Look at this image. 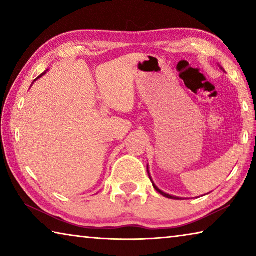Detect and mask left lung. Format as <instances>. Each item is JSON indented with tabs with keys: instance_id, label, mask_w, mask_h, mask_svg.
Masks as SVG:
<instances>
[{
	"instance_id": "left-lung-1",
	"label": "left lung",
	"mask_w": 256,
	"mask_h": 256,
	"mask_svg": "<svg viewBox=\"0 0 256 256\" xmlns=\"http://www.w3.org/2000/svg\"><path fill=\"white\" fill-rule=\"evenodd\" d=\"M146 170H148V168H146ZM148 174H149V170H148ZM150 176V175H149ZM150 180H151V177H150ZM151 182H152V180H151ZM152 185H154V188H156V190H157L158 193H160L162 194V196H166V198H176V200H180V198H177V196H170V194H167V193H164V192H162V190H159L157 186H156L154 184V182H152Z\"/></svg>"
}]
</instances>
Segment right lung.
I'll list each match as a JSON object with an SVG mask.
<instances>
[{"instance_id":"1","label":"right lung","mask_w":256,"mask_h":256,"mask_svg":"<svg viewBox=\"0 0 256 256\" xmlns=\"http://www.w3.org/2000/svg\"><path fill=\"white\" fill-rule=\"evenodd\" d=\"M45 73H46V72H44V73H42V74H40V76H38V78H36V79H34V81H36V80H37V79H40V78H42V76H44V74H45Z\"/></svg>"}]
</instances>
